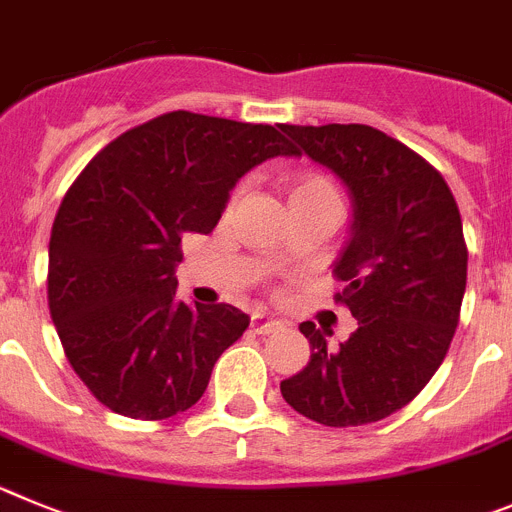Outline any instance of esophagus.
Instances as JSON below:
<instances>
[{
    "mask_svg": "<svg viewBox=\"0 0 512 512\" xmlns=\"http://www.w3.org/2000/svg\"><path fill=\"white\" fill-rule=\"evenodd\" d=\"M250 326L257 334H275L283 324H280L278 319H273V316H267V313H252Z\"/></svg>",
    "mask_w": 512,
    "mask_h": 512,
    "instance_id": "34e87169",
    "label": "esophagus"
}]
</instances>
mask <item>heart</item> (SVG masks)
Wrapping results in <instances>:
<instances>
[{
	"label": "heart",
	"mask_w": 512,
	"mask_h": 512,
	"mask_svg": "<svg viewBox=\"0 0 512 512\" xmlns=\"http://www.w3.org/2000/svg\"><path fill=\"white\" fill-rule=\"evenodd\" d=\"M311 196H326V199H336V188L331 186L329 178L319 176V173H298L290 176L288 181V199H311Z\"/></svg>",
	"instance_id": "heart-1"
}]
</instances>
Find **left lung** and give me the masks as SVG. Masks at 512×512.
Here are the masks:
<instances>
[{
  "label": "left lung",
  "mask_w": 512,
  "mask_h": 512,
  "mask_svg": "<svg viewBox=\"0 0 512 512\" xmlns=\"http://www.w3.org/2000/svg\"><path fill=\"white\" fill-rule=\"evenodd\" d=\"M298 155L349 193L352 224L334 262L357 331L329 349L313 321L311 359L280 382L290 408L324 426H362L411 403L444 362L467 288L462 216L421 155L367 124H280Z\"/></svg>",
  "instance_id": "obj_1"
}]
</instances>
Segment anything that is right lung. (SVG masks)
Wrapping results in <instances>:
<instances>
[{
    "instance_id": "obj_1",
    "label": "right lung",
    "mask_w": 512,
    "mask_h": 512,
    "mask_svg": "<svg viewBox=\"0 0 512 512\" xmlns=\"http://www.w3.org/2000/svg\"><path fill=\"white\" fill-rule=\"evenodd\" d=\"M298 150L270 124L170 112L109 142L53 222L50 316L86 388L119 416L163 421L204 395L250 316L178 301L181 237L209 234L255 165Z\"/></svg>"
}]
</instances>
